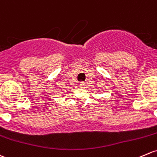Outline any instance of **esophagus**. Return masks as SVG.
<instances>
[{"mask_svg": "<svg viewBox=\"0 0 157 157\" xmlns=\"http://www.w3.org/2000/svg\"><path fill=\"white\" fill-rule=\"evenodd\" d=\"M78 86L79 87H80V88H84L86 86L85 83H83V82H80V83H78Z\"/></svg>", "mask_w": 157, "mask_h": 157, "instance_id": "1", "label": "esophagus"}]
</instances>
